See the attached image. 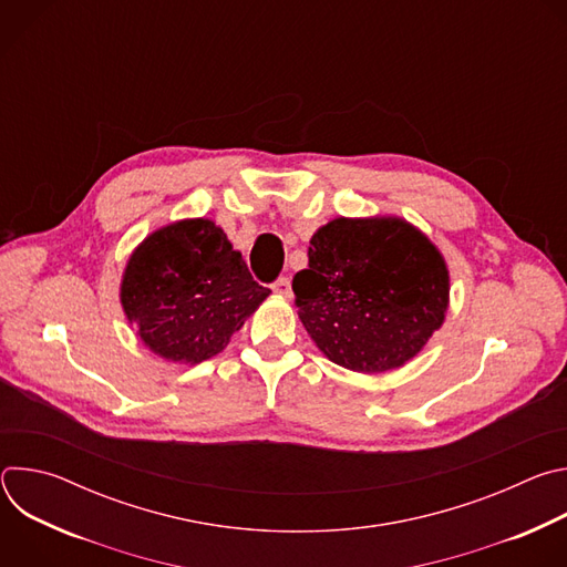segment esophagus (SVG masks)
Wrapping results in <instances>:
<instances>
[{
	"mask_svg": "<svg viewBox=\"0 0 567 567\" xmlns=\"http://www.w3.org/2000/svg\"><path fill=\"white\" fill-rule=\"evenodd\" d=\"M271 289H274V293H278V296H282V298H289V296H291V282H289V278H278V280L271 285Z\"/></svg>",
	"mask_w": 567,
	"mask_h": 567,
	"instance_id": "1",
	"label": "esophagus"
}]
</instances>
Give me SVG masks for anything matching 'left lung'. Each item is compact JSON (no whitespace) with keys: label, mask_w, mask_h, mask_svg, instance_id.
Returning a JSON list of instances; mask_svg holds the SVG:
<instances>
[{"label":"left lung","mask_w":567,"mask_h":567,"mask_svg":"<svg viewBox=\"0 0 567 567\" xmlns=\"http://www.w3.org/2000/svg\"><path fill=\"white\" fill-rule=\"evenodd\" d=\"M293 276L296 307L332 363L381 374L417 357L449 309V267L411 221L337 217L320 226Z\"/></svg>","instance_id":"1"}]
</instances>
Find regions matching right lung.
I'll return each instance as SVG.
<instances>
[{"instance_id": "right-lung-1", "label": "right lung", "mask_w": 567, "mask_h": 567, "mask_svg": "<svg viewBox=\"0 0 567 567\" xmlns=\"http://www.w3.org/2000/svg\"><path fill=\"white\" fill-rule=\"evenodd\" d=\"M269 293L206 217L150 233L121 280V305L141 343L161 359L190 365L219 354Z\"/></svg>"}]
</instances>
